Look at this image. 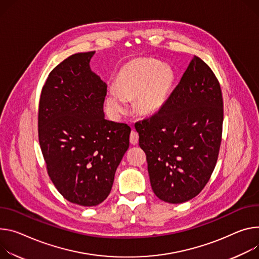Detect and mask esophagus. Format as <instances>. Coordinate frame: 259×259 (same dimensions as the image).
<instances>
[{
  "label": "esophagus",
  "mask_w": 259,
  "mask_h": 259,
  "mask_svg": "<svg viewBox=\"0 0 259 259\" xmlns=\"http://www.w3.org/2000/svg\"><path fill=\"white\" fill-rule=\"evenodd\" d=\"M138 139H139V136L138 134L132 130L131 134H130V144L131 145H137L138 144Z\"/></svg>",
  "instance_id": "esophagus-1"
}]
</instances>
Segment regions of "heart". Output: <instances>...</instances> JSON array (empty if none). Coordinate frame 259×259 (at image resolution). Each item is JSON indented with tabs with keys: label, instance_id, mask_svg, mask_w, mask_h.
Wrapping results in <instances>:
<instances>
[{
	"label": "heart",
	"instance_id": "obj_1",
	"mask_svg": "<svg viewBox=\"0 0 259 259\" xmlns=\"http://www.w3.org/2000/svg\"><path fill=\"white\" fill-rule=\"evenodd\" d=\"M175 81L167 65L149 58H137L126 63L116 76L115 85L106 93V104L112 116H119L134 98V107L142 114H154L165 104Z\"/></svg>",
	"mask_w": 259,
	"mask_h": 259
}]
</instances>
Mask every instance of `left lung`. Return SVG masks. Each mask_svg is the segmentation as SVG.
Returning a JSON list of instances; mask_svg holds the SVG:
<instances>
[{
    "label": "left lung",
    "mask_w": 259,
    "mask_h": 259,
    "mask_svg": "<svg viewBox=\"0 0 259 259\" xmlns=\"http://www.w3.org/2000/svg\"><path fill=\"white\" fill-rule=\"evenodd\" d=\"M222 124L219 81L194 56L163 107L135 124L152 189L159 199L182 203L203 189L216 166Z\"/></svg>",
    "instance_id": "8db88e82"
}]
</instances>
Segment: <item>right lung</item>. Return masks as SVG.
I'll use <instances>...</instances> for the list:
<instances>
[{
  "instance_id": "add662e5",
  "label": "right lung",
  "mask_w": 259,
  "mask_h": 259,
  "mask_svg": "<svg viewBox=\"0 0 259 259\" xmlns=\"http://www.w3.org/2000/svg\"><path fill=\"white\" fill-rule=\"evenodd\" d=\"M95 52L70 56L50 73L39 102V144L49 176L68 201L95 206L109 195L131 128L105 120L106 83L93 72Z\"/></svg>"
}]
</instances>
